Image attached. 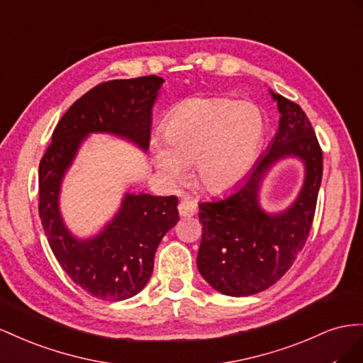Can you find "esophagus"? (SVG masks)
Returning <instances> with one entry per match:
<instances>
[{
  "label": "esophagus",
  "instance_id": "34e87169",
  "mask_svg": "<svg viewBox=\"0 0 363 363\" xmlns=\"http://www.w3.org/2000/svg\"><path fill=\"white\" fill-rule=\"evenodd\" d=\"M178 210L182 217H191L196 214V211H198V205L190 199H182L178 205Z\"/></svg>",
  "mask_w": 363,
  "mask_h": 363
}]
</instances>
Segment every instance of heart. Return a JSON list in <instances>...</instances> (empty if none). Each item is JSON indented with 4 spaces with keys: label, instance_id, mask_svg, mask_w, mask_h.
<instances>
[{
    "label": "heart",
    "instance_id": "b5f03b06",
    "mask_svg": "<svg viewBox=\"0 0 363 363\" xmlns=\"http://www.w3.org/2000/svg\"><path fill=\"white\" fill-rule=\"evenodd\" d=\"M264 138L260 109L250 101L191 97L176 105L162 124V141L152 140L155 167L170 185L194 165L196 181L210 193L233 189L250 173Z\"/></svg>",
    "mask_w": 363,
    "mask_h": 363
}]
</instances>
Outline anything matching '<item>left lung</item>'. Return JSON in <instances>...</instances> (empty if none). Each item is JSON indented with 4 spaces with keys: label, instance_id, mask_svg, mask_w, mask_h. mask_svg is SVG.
<instances>
[{
    "label": "left lung",
    "instance_id": "8db88e82",
    "mask_svg": "<svg viewBox=\"0 0 363 363\" xmlns=\"http://www.w3.org/2000/svg\"><path fill=\"white\" fill-rule=\"evenodd\" d=\"M271 96L281 113L271 146L233 193L199 203L202 242L196 263L206 283L230 296L263 292L291 269L312 228L323 179V150L306 112L272 91ZM287 156L303 161V189L284 212L266 213L257 191L272 165Z\"/></svg>",
    "mask_w": 363,
    "mask_h": 363
}]
</instances>
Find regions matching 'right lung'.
Listing matches in <instances>:
<instances>
[{
  "label": "right lung",
  "mask_w": 363,
  "mask_h": 363,
  "mask_svg": "<svg viewBox=\"0 0 363 363\" xmlns=\"http://www.w3.org/2000/svg\"><path fill=\"white\" fill-rule=\"evenodd\" d=\"M162 84L158 76H144L92 88L59 120L39 164V217L51 251L72 281L103 301L128 299L147 284L158 245L179 220L178 198L126 193L97 235L77 239L59 210L62 179L89 133H112L146 152Z\"/></svg>",
  "instance_id": "1"
}]
</instances>
